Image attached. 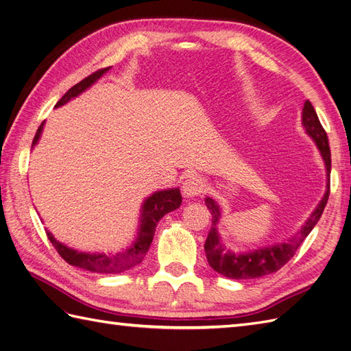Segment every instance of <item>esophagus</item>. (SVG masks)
<instances>
[{"instance_id": "34e87169", "label": "esophagus", "mask_w": 351, "mask_h": 351, "mask_svg": "<svg viewBox=\"0 0 351 351\" xmlns=\"http://www.w3.org/2000/svg\"><path fill=\"white\" fill-rule=\"evenodd\" d=\"M206 190V182L204 179L200 178L199 175H191L188 176L184 184H182V191L185 197H195L204 193Z\"/></svg>"}]
</instances>
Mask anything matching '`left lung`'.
I'll return each mask as SVG.
<instances>
[{
	"instance_id": "1",
	"label": "left lung",
	"mask_w": 351,
	"mask_h": 351,
	"mask_svg": "<svg viewBox=\"0 0 351 351\" xmlns=\"http://www.w3.org/2000/svg\"><path fill=\"white\" fill-rule=\"evenodd\" d=\"M302 125L305 128V132L308 133V136L316 142V145L320 151V156L325 161L326 166V191L325 195L322 197L320 203L314 212L310 215V218L305 221L301 230L296 234L283 243L273 245L268 247H261L254 252L247 254H234L230 252L222 245L221 236L218 232V223L221 218V209L213 199L206 197V206L212 213V227L204 243V252L206 258H208L209 265L215 269V271L226 276L228 278H236V280H247V278H256L263 277L267 274L276 273L277 269H280L287 261H291V258L295 255L296 249L305 240L314 226L319 222L325 206L329 199V181H330V149H329V141L325 129L322 128L319 121V117L314 111V108L310 101H305L302 108Z\"/></svg>"
}]
</instances>
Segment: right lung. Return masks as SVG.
<instances>
[{
    "mask_svg": "<svg viewBox=\"0 0 351 351\" xmlns=\"http://www.w3.org/2000/svg\"><path fill=\"white\" fill-rule=\"evenodd\" d=\"M110 68H104L99 69L92 75L86 77L82 80L78 84L74 87H71L68 92L62 96L60 101L56 104V108L60 105H65L71 99L78 96L80 93H83L86 88L92 86L97 78H101L106 71ZM43 125H40L37 133H35L34 141H32V147L37 145V142L41 136L43 132ZM182 203V195L179 188H170V190H163V191H157L152 195H149L148 199L143 202L142 204V213H141V227L138 237L134 240V243L128 247L123 252L119 254H87V252H78L75 249H71L65 246L64 243H60L55 237L51 236V232H47V237L51 241V245L55 246L58 250V254L65 259V261L69 265L80 267L88 269V271L93 273H121L139 264L143 256L147 255L148 249L151 246V241L154 239V232L158 221L165 217L166 213L172 212L178 209Z\"/></svg>",
    "mask_w": 351,
    "mask_h": 351,
    "instance_id": "1",
    "label": "right lung"
}]
</instances>
